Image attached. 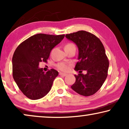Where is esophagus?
<instances>
[{"label": "esophagus", "instance_id": "34e87169", "mask_svg": "<svg viewBox=\"0 0 129 129\" xmlns=\"http://www.w3.org/2000/svg\"><path fill=\"white\" fill-rule=\"evenodd\" d=\"M59 75L61 76H66L67 75L66 73H61V72H60V73H59Z\"/></svg>", "mask_w": 129, "mask_h": 129}]
</instances>
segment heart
Here are the masks:
<instances>
[{
    "mask_svg": "<svg viewBox=\"0 0 129 129\" xmlns=\"http://www.w3.org/2000/svg\"><path fill=\"white\" fill-rule=\"evenodd\" d=\"M75 46L73 43H69L66 44V46H65L64 47H70V46ZM57 68L59 69L60 70H61L63 72H67L69 69V65L68 64H66V63H59V64H57Z\"/></svg>",
    "mask_w": 129,
    "mask_h": 129,
    "instance_id": "b5f03b06",
    "label": "heart"
}]
</instances>
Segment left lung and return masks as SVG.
Listing matches in <instances>:
<instances>
[{
    "instance_id": "8db88e82",
    "label": "left lung",
    "mask_w": 129,
    "mask_h": 129,
    "mask_svg": "<svg viewBox=\"0 0 129 129\" xmlns=\"http://www.w3.org/2000/svg\"><path fill=\"white\" fill-rule=\"evenodd\" d=\"M68 39L73 42L78 47L79 61L76 71L86 70V75H75L76 82L71 88L84 96L94 94L100 89L107 78L109 61L102 42L95 35L80 30L66 35Z\"/></svg>"
}]
</instances>
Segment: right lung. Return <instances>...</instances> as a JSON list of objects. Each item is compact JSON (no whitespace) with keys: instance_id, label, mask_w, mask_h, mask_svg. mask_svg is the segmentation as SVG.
I'll use <instances>...</instances> for the list:
<instances>
[{"instance_id":"1","label":"right lung","mask_w":129,"mask_h":129,"mask_svg":"<svg viewBox=\"0 0 129 129\" xmlns=\"http://www.w3.org/2000/svg\"><path fill=\"white\" fill-rule=\"evenodd\" d=\"M64 37V35H33L20 43L14 52L12 57L14 80L30 99H39L50 90L59 73L53 69L45 73L39 65L41 61L47 62L51 50Z\"/></svg>"}]
</instances>
